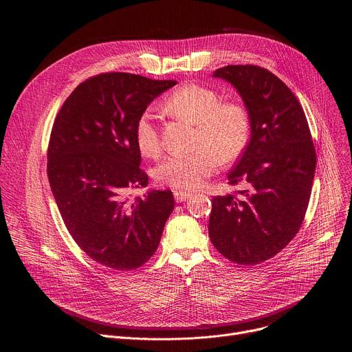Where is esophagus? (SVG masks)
Instances as JSON below:
<instances>
[{"label": "esophagus", "instance_id": "1", "mask_svg": "<svg viewBox=\"0 0 352 352\" xmlns=\"http://www.w3.org/2000/svg\"><path fill=\"white\" fill-rule=\"evenodd\" d=\"M174 196H175V200L178 204H181V202H185V200H188L190 196H192V193H189V192H181V190H175L174 192Z\"/></svg>", "mask_w": 352, "mask_h": 352}]
</instances>
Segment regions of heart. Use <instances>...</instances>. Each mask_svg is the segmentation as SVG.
<instances>
[{"label":"heart","mask_w":352,"mask_h":352,"mask_svg":"<svg viewBox=\"0 0 352 352\" xmlns=\"http://www.w3.org/2000/svg\"><path fill=\"white\" fill-rule=\"evenodd\" d=\"M173 114L196 124L195 147L190 155L166 157L155 178L177 190L202 188L223 162L236 159L248 144L250 121L246 109L235 102H221V96L208 86L185 85L170 94L164 103ZM136 147L144 157L162 152V138L153 111H143L133 129Z\"/></svg>","instance_id":"heart-1"}]
</instances>
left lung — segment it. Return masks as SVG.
<instances>
[{
  "label": "left lung",
  "mask_w": 352,
  "mask_h": 352,
  "mask_svg": "<svg viewBox=\"0 0 352 352\" xmlns=\"http://www.w3.org/2000/svg\"><path fill=\"white\" fill-rule=\"evenodd\" d=\"M214 78L239 93L250 139L228 184L246 189L212 199L210 241L238 265L265 262L296 235L308 209L316 152L305 113L288 86L258 65H227Z\"/></svg>",
  "instance_id": "left-lung-1"
}]
</instances>
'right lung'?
I'll list each match as a JSON object with an SVG mask.
<instances>
[{
    "mask_svg": "<svg viewBox=\"0 0 352 352\" xmlns=\"http://www.w3.org/2000/svg\"><path fill=\"white\" fill-rule=\"evenodd\" d=\"M177 80L106 72L65 100L50 135L47 174L67 230L97 263L126 272L156 252L174 210L171 190L126 193L147 185L133 129L139 116Z\"/></svg>",
    "mask_w": 352,
    "mask_h": 352,
    "instance_id": "1",
    "label": "right lung"
}]
</instances>
